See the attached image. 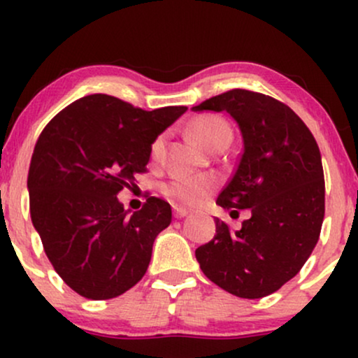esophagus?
Segmentation results:
<instances>
[{"instance_id":"1","label":"esophagus","mask_w":358,"mask_h":358,"mask_svg":"<svg viewBox=\"0 0 358 358\" xmlns=\"http://www.w3.org/2000/svg\"><path fill=\"white\" fill-rule=\"evenodd\" d=\"M173 215H175V219H183V217L188 215V210H187V208L175 205V207H173Z\"/></svg>"}]
</instances>
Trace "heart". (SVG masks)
<instances>
[{
	"label": "heart",
	"instance_id": "obj_1",
	"mask_svg": "<svg viewBox=\"0 0 358 358\" xmlns=\"http://www.w3.org/2000/svg\"><path fill=\"white\" fill-rule=\"evenodd\" d=\"M190 131L192 136L200 145L208 148V150H212L220 139L232 136L229 122L220 116H213V114H205V116L196 117L192 122ZM163 143H165V136H158L153 141V145H151V156L153 158H158L159 153H162ZM210 188L212 182L208 178H202V176H178V178L166 183L163 192H165L168 199H171L176 203L199 205L200 202H203Z\"/></svg>",
	"mask_w": 358,
	"mask_h": 358
}]
</instances>
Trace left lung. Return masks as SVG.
I'll return each instance as SVG.
<instances>
[{"mask_svg": "<svg viewBox=\"0 0 358 358\" xmlns=\"http://www.w3.org/2000/svg\"><path fill=\"white\" fill-rule=\"evenodd\" d=\"M192 110H225L239 126L244 151L217 205L250 212L236 232L215 219V236L195 257L222 289L264 298L296 276L318 242L324 217L318 145L293 109L264 94L234 89Z\"/></svg>", "mask_w": 358, "mask_h": 358, "instance_id": "8db88e82", "label": "left lung"}]
</instances>
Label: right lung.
Returning <instances> with one entry per match:
<instances>
[{"mask_svg":"<svg viewBox=\"0 0 358 358\" xmlns=\"http://www.w3.org/2000/svg\"><path fill=\"white\" fill-rule=\"evenodd\" d=\"M185 110L90 94L40 134L28 171L31 222L53 269L80 296L116 298L145 276L171 207L150 196L129 215L117 193L146 171L153 141Z\"/></svg>","mask_w":358,"mask_h":358,"instance_id":"obj_1","label":"right lung"}]
</instances>
